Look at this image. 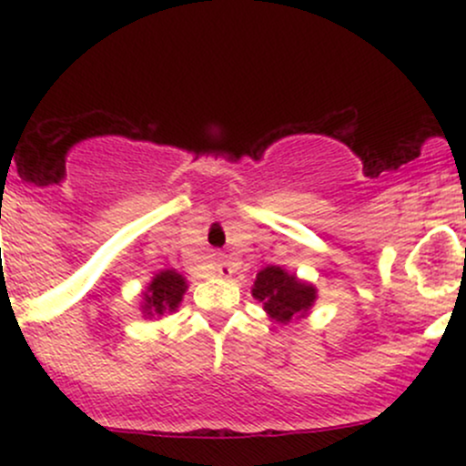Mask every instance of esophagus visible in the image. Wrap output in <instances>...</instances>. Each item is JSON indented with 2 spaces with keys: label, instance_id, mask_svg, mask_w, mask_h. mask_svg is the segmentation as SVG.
<instances>
[{
  "label": "esophagus",
  "instance_id": "34e87169",
  "mask_svg": "<svg viewBox=\"0 0 466 466\" xmlns=\"http://www.w3.org/2000/svg\"><path fill=\"white\" fill-rule=\"evenodd\" d=\"M215 271L221 278H229V276H232L234 269H232V265L228 263V260H218V263L215 265Z\"/></svg>",
  "mask_w": 466,
  "mask_h": 466
}]
</instances>
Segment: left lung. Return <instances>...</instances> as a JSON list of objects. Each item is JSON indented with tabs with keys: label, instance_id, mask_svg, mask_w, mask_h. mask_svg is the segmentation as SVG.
Returning <instances> with one entry per match:
<instances>
[{
	"label": "left lung",
	"instance_id": "8db88e82",
	"mask_svg": "<svg viewBox=\"0 0 466 466\" xmlns=\"http://www.w3.org/2000/svg\"><path fill=\"white\" fill-rule=\"evenodd\" d=\"M251 296L263 302V309L271 319L287 324L309 313L318 298V291L309 282L298 280L296 274H289L282 267L269 265L256 276Z\"/></svg>",
	"mask_w": 466,
	"mask_h": 466
}]
</instances>
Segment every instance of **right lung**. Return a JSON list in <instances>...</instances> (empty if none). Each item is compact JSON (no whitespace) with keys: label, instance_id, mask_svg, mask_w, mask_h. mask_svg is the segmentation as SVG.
I'll list each match as a JSON object with an SVG mask.
<instances>
[{"label":"right lung","instance_id":"obj_1","mask_svg":"<svg viewBox=\"0 0 466 466\" xmlns=\"http://www.w3.org/2000/svg\"><path fill=\"white\" fill-rule=\"evenodd\" d=\"M186 289H188L186 278L177 274L175 269L159 271V274H155L153 280L148 282L147 291L142 293V313L151 318V315H166L177 311Z\"/></svg>","mask_w":466,"mask_h":466}]
</instances>
